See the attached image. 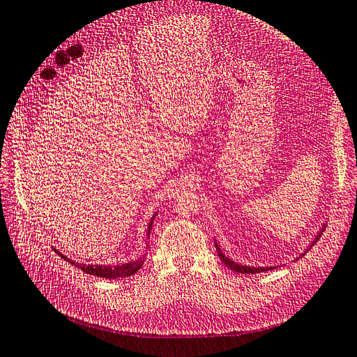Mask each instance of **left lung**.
Listing matches in <instances>:
<instances>
[{
    "label": "left lung",
    "instance_id": "1",
    "mask_svg": "<svg viewBox=\"0 0 357 357\" xmlns=\"http://www.w3.org/2000/svg\"><path fill=\"white\" fill-rule=\"evenodd\" d=\"M322 232V231H321ZM321 236V234H318V238ZM318 238L314 240V243L318 241ZM217 245V253H218V257H220V259L223 261V263L227 266V267H231V271H235V272H238V273H259V272H266V271H272V268H275V267H249V266H243V264H238V263H235V261H232L231 258H227L223 252L220 250V248H218V244H215Z\"/></svg>",
    "mask_w": 357,
    "mask_h": 357
}]
</instances>
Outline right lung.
I'll use <instances>...</instances> for the list:
<instances>
[{
	"mask_svg": "<svg viewBox=\"0 0 357 357\" xmlns=\"http://www.w3.org/2000/svg\"><path fill=\"white\" fill-rule=\"evenodd\" d=\"M153 220H154V217L151 218V223H149L148 234H149V231H151ZM59 255H62V253H59ZM62 258L70 261L71 264L79 267L85 273L94 275V276H100V278H109V280L126 278V276H131V275H134V273L139 271V268L142 267V264H144V259H142V258H137L136 261H131V263H126V264H122V266H91V264L86 266V264H81V263H75V261L68 259L64 255H62Z\"/></svg>",
	"mask_w": 357,
	"mask_h": 357,
	"instance_id": "right-lung-1",
	"label": "right lung"
}]
</instances>
